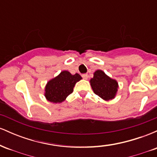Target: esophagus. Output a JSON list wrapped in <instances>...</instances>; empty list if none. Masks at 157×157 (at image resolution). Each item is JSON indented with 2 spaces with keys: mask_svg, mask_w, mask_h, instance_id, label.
Wrapping results in <instances>:
<instances>
[{
  "mask_svg": "<svg viewBox=\"0 0 157 157\" xmlns=\"http://www.w3.org/2000/svg\"><path fill=\"white\" fill-rule=\"evenodd\" d=\"M82 78L85 79V80H87V79H88V75H87V74H83V75H82Z\"/></svg>",
  "mask_w": 157,
  "mask_h": 157,
  "instance_id": "1",
  "label": "esophagus"
}]
</instances>
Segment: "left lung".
Masks as SVG:
<instances>
[{
  "mask_svg": "<svg viewBox=\"0 0 157 157\" xmlns=\"http://www.w3.org/2000/svg\"><path fill=\"white\" fill-rule=\"evenodd\" d=\"M90 83L94 94L106 101L114 98L118 91L117 81L108 76L102 70H97L94 73Z\"/></svg>",
  "mask_w": 157,
  "mask_h": 157,
  "instance_id": "obj_1",
  "label": "left lung"
}]
</instances>
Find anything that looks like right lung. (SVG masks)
<instances>
[{"instance_id": "right-lung-1", "label": "right lung", "mask_w": 157, "mask_h": 157, "mask_svg": "<svg viewBox=\"0 0 157 157\" xmlns=\"http://www.w3.org/2000/svg\"><path fill=\"white\" fill-rule=\"evenodd\" d=\"M82 79L79 74L71 75L69 71H63L47 82L45 87V97L53 103L63 102L73 92L74 87Z\"/></svg>"}]
</instances>
